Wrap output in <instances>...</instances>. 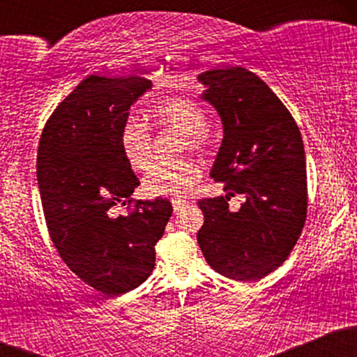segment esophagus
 <instances>
[{
	"instance_id": "1",
	"label": "esophagus",
	"mask_w": 357,
	"mask_h": 357,
	"mask_svg": "<svg viewBox=\"0 0 357 357\" xmlns=\"http://www.w3.org/2000/svg\"><path fill=\"white\" fill-rule=\"evenodd\" d=\"M186 204H190V202L188 199H181V198H174L173 199V208H174V213L181 211Z\"/></svg>"
}]
</instances>
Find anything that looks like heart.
Wrapping results in <instances>:
<instances>
[{
  "instance_id": "obj_1",
  "label": "heart",
  "mask_w": 357,
  "mask_h": 357,
  "mask_svg": "<svg viewBox=\"0 0 357 357\" xmlns=\"http://www.w3.org/2000/svg\"><path fill=\"white\" fill-rule=\"evenodd\" d=\"M153 119L158 124L183 132V147L202 151L210 144L206 110L195 99L184 96L167 97L154 105ZM119 147L132 169H146L153 158L149 127L137 117H127L119 129ZM202 176V165L191 158L154 162L142 179V190L149 196H183L191 191Z\"/></svg>"
}]
</instances>
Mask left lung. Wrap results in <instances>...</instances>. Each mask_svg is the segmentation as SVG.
<instances>
[{
    "instance_id": "8db88e82",
    "label": "left lung",
    "mask_w": 357,
    "mask_h": 357,
    "mask_svg": "<svg viewBox=\"0 0 357 357\" xmlns=\"http://www.w3.org/2000/svg\"><path fill=\"white\" fill-rule=\"evenodd\" d=\"M203 99L218 110L223 141L211 178L227 196L199 199L198 243L210 267L233 280H260L296 247L307 216L305 153L292 114L260 77L243 67L199 73ZM245 194L238 212L227 210Z\"/></svg>"
}]
</instances>
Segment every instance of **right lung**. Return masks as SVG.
<instances>
[{"mask_svg":"<svg viewBox=\"0 0 357 357\" xmlns=\"http://www.w3.org/2000/svg\"><path fill=\"white\" fill-rule=\"evenodd\" d=\"M153 87L144 77L90 75L43 127L36 178L48 233L61 260L80 280L112 297L151 275L155 243L173 206L167 199L136 202L127 216L137 176L119 147V129L130 105Z\"/></svg>","mask_w":357,"mask_h":357,"instance_id":"right-lung-1","label":"right lung"}]
</instances>
